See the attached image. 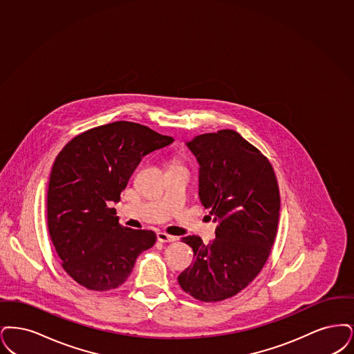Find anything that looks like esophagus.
Listing matches in <instances>:
<instances>
[{"label": "esophagus", "mask_w": 354, "mask_h": 354, "mask_svg": "<svg viewBox=\"0 0 354 354\" xmlns=\"http://www.w3.org/2000/svg\"><path fill=\"white\" fill-rule=\"evenodd\" d=\"M157 241L161 242V243H171V242H176L177 238L173 236V235H170V234L160 231V232H157Z\"/></svg>", "instance_id": "34e87169"}]
</instances>
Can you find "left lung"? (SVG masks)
<instances>
[{
  "mask_svg": "<svg viewBox=\"0 0 354 354\" xmlns=\"http://www.w3.org/2000/svg\"><path fill=\"white\" fill-rule=\"evenodd\" d=\"M186 145L200 164L201 202L218 226L209 245L197 235L183 238L194 261L178 283L192 297L216 303L246 288L268 259L279 223V185L268 158L232 129L203 133Z\"/></svg>",
  "mask_w": 354,
  "mask_h": 354,
  "instance_id": "8db88e82",
  "label": "left lung"
}]
</instances>
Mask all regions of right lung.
<instances>
[{"mask_svg": "<svg viewBox=\"0 0 354 354\" xmlns=\"http://www.w3.org/2000/svg\"><path fill=\"white\" fill-rule=\"evenodd\" d=\"M174 141L131 122L91 128L57 156L47 189V226L63 270L91 291L122 286L156 234L119 223V202L141 158Z\"/></svg>", "mask_w": 354, "mask_h": 354, "instance_id": "add662e5", "label": "right lung"}]
</instances>
